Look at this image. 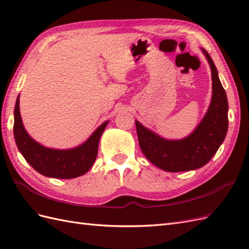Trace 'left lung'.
I'll use <instances>...</instances> for the list:
<instances>
[{
	"label": "left lung",
	"instance_id": "1",
	"mask_svg": "<svg viewBox=\"0 0 249 249\" xmlns=\"http://www.w3.org/2000/svg\"><path fill=\"white\" fill-rule=\"evenodd\" d=\"M212 71V102L206 116L190 136L183 140H166L145 129L137 120V136L142 153L157 167L178 172L202 167L221 145L229 127V104L217 69L208 52L202 50Z\"/></svg>",
	"mask_w": 249,
	"mask_h": 249
}]
</instances>
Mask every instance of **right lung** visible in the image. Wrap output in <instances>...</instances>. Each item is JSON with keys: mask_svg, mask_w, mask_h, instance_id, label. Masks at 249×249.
I'll list each match as a JSON object with an SVG mask.
<instances>
[{"mask_svg": "<svg viewBox=\"0 0 249 249\" xmlns=\"http://www.w3.org/2000/svg\"><path fill=\"white\" fill-rule=\"evenodd\" d=\"M108 122L100 125L82 145L72 149H53L40 145L26 132L19 113V96L14 109L13 133L17 145L26 161L41 175L55 178H73L91 168L97 156L102 134Z\"/></svg>", "mask_w": 249, "mask_h": 249, "instance_id": "add662e5", "label": "right lung"}]
</instances>
